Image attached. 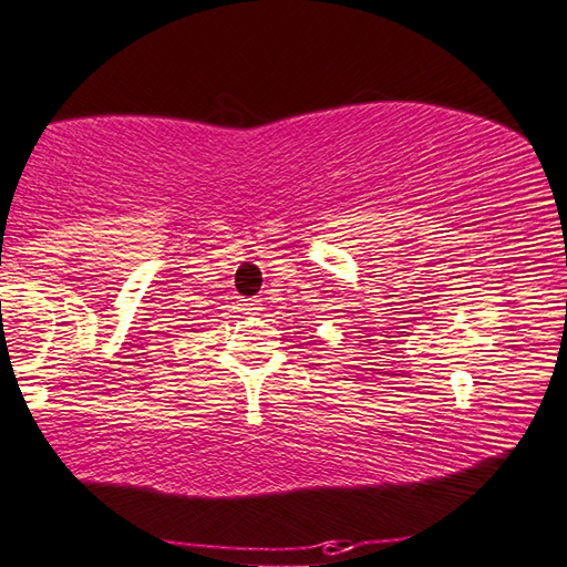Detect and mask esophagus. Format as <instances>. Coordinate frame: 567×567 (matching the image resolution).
<instances>
[{
    "instance_id": "1",
    "label": "esophagus",
    "mask_w": 567,
    "mask_h": 567,
    "mask_svg": "<svg viewBox=\"0 0 567 567\" xmlns=\"http://www.w3.org/2000/svg\"><path fill=\"white\" fill-rule=\"evenodd\" d=\"M240 309H243V312H258V309H260V299H243Z\"/></svg>"
}]
</instances>
